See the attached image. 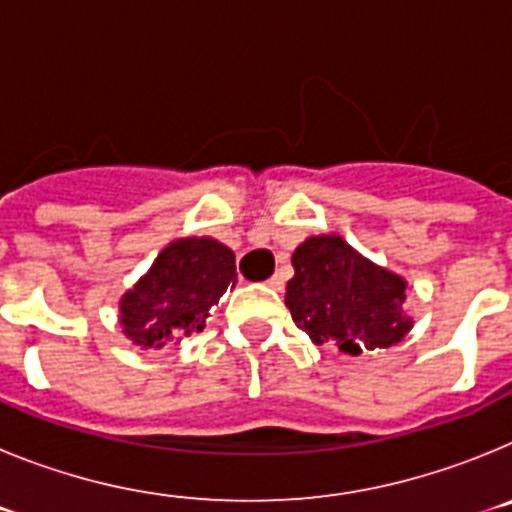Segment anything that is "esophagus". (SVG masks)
<instances>
[{
    "instance_id": "obj_1",
    "label": "esophagus",
    "mask_w": 512,
    "mask_h": 512,
    "mask_svg": "<svg viewBox=\"0 0 512 512\" xmlns=\"http://www.w3.org/2000/svg\"><path fill=\"white\" fill-rule=\"evenodd\" d=\"M266 284H269L271 289H277V292H282V289H284V274H282V271H277V274H274V277H271Z\"/></svg>"
}]
</instances>
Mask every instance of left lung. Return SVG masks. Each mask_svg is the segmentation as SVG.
<instances>
[{"label":"left lung","mask_w":512,"mask_h":512,"mask_svg":"<svg viewBox=\"0 0 512 512\" xmlns=\"http://www.w3.org/2000/svg\"><path fill=\"white\" fill-rule=\"evenodd\" d=\"M287 307L312 343L348 356L400 343L413 328L405 315L408 282L364 259L341 235H312L292 253Z\"/></svg>","instance_id":"8db88e82"}]
</instances>
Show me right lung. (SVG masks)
<instances>
[{
    "instance_id": "right-lung-1",
    "label": "right lung",
    "mask_w": 512,
    "mask_h": 512,
    "mask_svg": "<svg viewBox=\"0 0 512 512\" xmlns=\"http://www.w3.org/2000/svg\"><path fill=\"white\" fill-rule=\"evenodd\" d=\"M235 284V256L215 238H179L158 253L146 277L120 300L122 333L164 348L205 328L210 307Z\"/></svg>"
}]
</instances>
